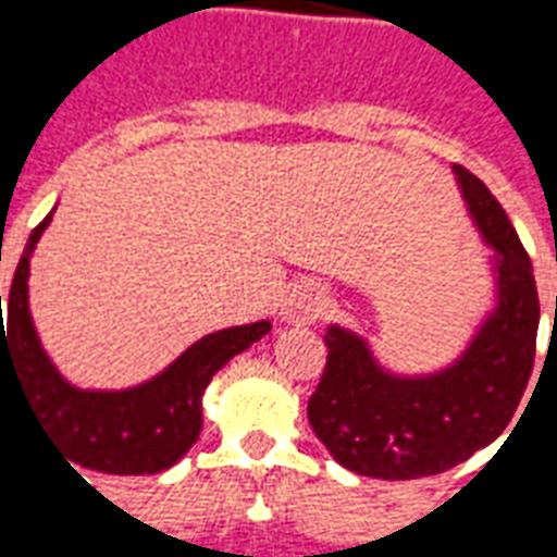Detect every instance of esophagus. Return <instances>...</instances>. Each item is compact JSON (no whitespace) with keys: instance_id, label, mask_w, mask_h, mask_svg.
<instances>
[{"instance_id":"obj_1","label":"esophagus","mask_w":557,"mask_h":557,"mask_svg":"<svg viewBox=\"0 0 557 557\" xmlns=\"http://www.w3.org/2000/svg\"><path fill=\"white\" fill-rule=\"evenodd\" d=\"M325 313V298L310 286H295L283 301V319L286 322H313Z\"/></svg>"}]
</instances>
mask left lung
Here are the masks:
<instances>
[{
	"label": "left lung",
	"mask_w": 557,
	"mask_h": 557,
	"mask_svg": "<svg viewBox=\"0 0 557 557\" xmlns=\"http://www.w3.org/2000/svg\"><path fill=\"white\" fill-rule=\"evenodd\" d=\"M454 175L471 226L492 250V304L459 355L438 370L403 373L379 361L358 331L325 327L327 363L307 418L327 454L363 478H430L466 462L502 435L534 370L531 259L486 184L456 163Z\"/></svg>",
	"instance_id": "8db88e82"
}]
</instances>
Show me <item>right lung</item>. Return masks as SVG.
<instances>
[{
  "mask_svg": "<svg viewBox=\"0 0 557 557\" xmlns=\"http://www.w3.org/2000/svg\"><path fill=\"white\" fill-rule=\"evenodd\" d=\"M55 211V208H53ZM53 211L32 230L20 256L8 327L0 295L2 367L17 375L32 411L67 462L103 474H158L182 459L202 432V394L226 363L271 331L268 319L214 331L166 363L158 375L131 387H77L50 361L29 310V262ZM2 259V256H0ZM77 471V468H74ZM79 474V471H77Z\"/></svg>",
  "mask_w": 557,
  "mask_h": 557,
  "instance_id": "1",
  "label": "right lung"
}]
</instances>
